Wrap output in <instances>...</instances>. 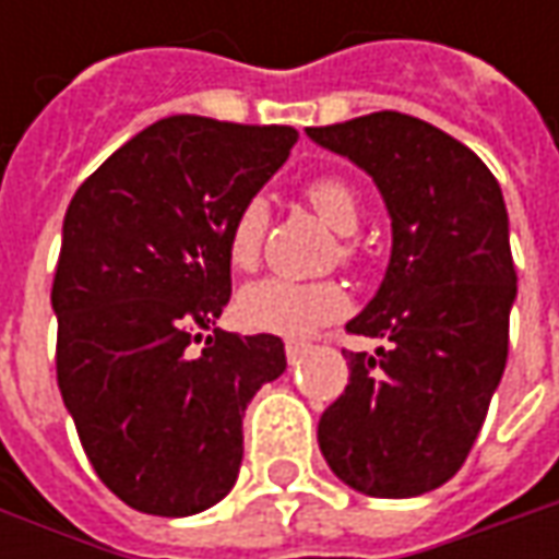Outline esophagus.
I'll return each instance as SVG.
<instances>
[{"label": "esophagus", "mask_w": 559, "mask_h": 559, "mask_svg": "<svg viewBox=\"0 0 559 559\" xmlns=\"http://www.w3.org/2000/svg\"><path fill=\"white\" fill-rule=\"evenodd\" d=\"M305 355H308V345H305V342H286V357H289V364H298Z\"/></svg>", "instance_id": "obj_1"}]
</instances>
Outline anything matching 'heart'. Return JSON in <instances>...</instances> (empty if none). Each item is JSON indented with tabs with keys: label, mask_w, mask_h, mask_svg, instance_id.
<instances>
[{
	"label": "heart",
	"mask_w": 559,
	"mask_h": 559,
	"mask_svg": "<svg viewBox=\"0 0 559 559\" xmlns=\"http://www.w3.org/2000/svg\"><path fill=\"white\" fill-rule=\"evenodd\" d=\"M305 199L311 207L333 226L335 233L352 236L360 226V199L352 186L338 177H317L305 186ZM270 211L261 199L246 202L226 229V261L236 270H254L261 261V248L267 236ZM338 258L352 261L355 246L342 242ZM348 311V295L333 280H286V276H264L258 283H248L236 298V317L251 333L270 335H311L320 326L338 320Z\"/></svg>",
	"instance_id": "1"
}]
</instances>
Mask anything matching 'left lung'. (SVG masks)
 <instances>
[{
  "instance_id": "left-lung-1",
  "label": "left lung",
  "mask_w": 559,
  "mask_h": 559,
  "mask_svg": "<svg viewBox=\"0 0 559 559\" xmlns=\"http://www.w3.org/2000/svg\"><path fill=\"white\" fill-rule=\"evenodd\" d=\"M308 136L367 170L392 217L385 280L345 326L389 348L342 352L352 376L317 441L355 491L417 498L461 469L504 376L516 298L504 195L476 152L401 111Z\"/></svg>"
}]
</instances>
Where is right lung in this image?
Returning a JSON list of instances; mask_svg holds the SVG:
<instances>
[{"label":"right lung","mask_w":559,"mask_h":559,"mask_svg":"<svg viewBox=\"0 0 559 559\" xmlns=\"http://www.w3.org/2000/svg\"><path fill=\"white\" fill-rule=\"evenodd\" d=\"M295 142L276 123L164 118L68 204L52 283L58 389L98 479L133 510L192 516L236 485L248 401L283 376L286 348L210 329L233 292L226 229Z\"/></svg>","instance_id":"right-lung-1"}]
</instances>
